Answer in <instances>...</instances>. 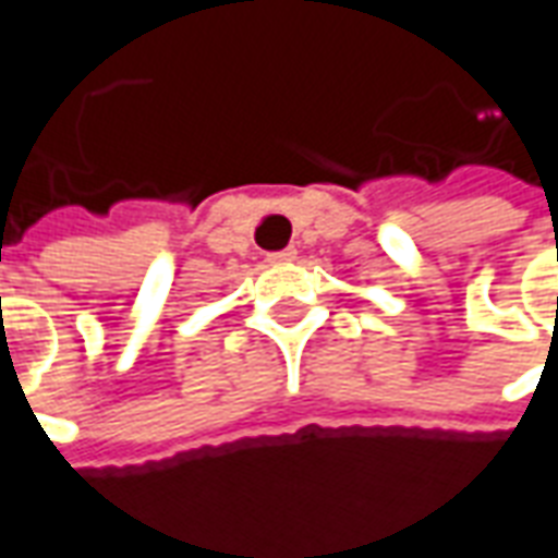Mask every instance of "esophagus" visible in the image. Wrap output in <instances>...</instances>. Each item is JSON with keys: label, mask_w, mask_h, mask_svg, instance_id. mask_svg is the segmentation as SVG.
<instances>
[{"label": "esophagus", "mask_w": 558, "mask_h": 558, "mask_svg": "<svg viewBox=\"0 0 558 558\" xmlns=\"http://www.w3.org/2000/svg\"><path fill=\"white\" fill-rule=\"evenodd\" d=\"M295 254H299L295 247H283V251H271L266 259H268V263H275V266H278V263H292V259H295Z\"/></svg>", "instance_id": "1"}]
</instances>
